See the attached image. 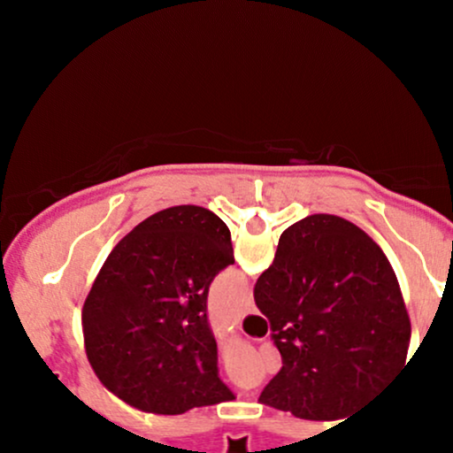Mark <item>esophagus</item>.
I'll use <instances>...</instances> for the list:
<instances>
[{
	"label": "esophagus",
	"instance_id": "1",
	"mask_svg": "<svg viewBox=\"0 0 453 453\" xmlns=\"http://www.w3.org/2000/svg\"><path fill=\"white\" fill-rule=\"evenodd\" d=\"M253 311H256V304H253L251 294H249L247 298H244V303H242V311H241V313H242V315H249V313H253Z\"/></svg>",
	"mask_w": 453,
	"mask_h": 453
}]
</instances>
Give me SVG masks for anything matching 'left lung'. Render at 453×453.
Instances as JSON below:
<instances>
[{
  "label": "left lung",
  "mask_w": 453,
  "mask_h": 453,
  "mask_svg": "<svg viewBox=\"0 0 453 453\" xmlns=\"http://www.w3.org/2000/svg\"><path fill=\"white\" fill-rule=\"evenodd\" d=\"M230 264V230L202 206L159 211L123 236L82 306L87 360L102 386L155 415L234 400L206 317L212 279Z\"/></svg>",
  "instance_id": "8db88e82"
}]
</instances>
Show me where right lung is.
I'll list each match as a JSON object with an SVG mask.
<instances>
[{"label": "right lung", "mask_w": 453, "mask_h": 453, "mask_svg": "<svg viewBox=\"0 0 453 453\" xmlns=\"http://www.w3.org/2000/svg\"><path fill=\"white\" fill-rule=\"evenodd\" d=\"M283 366L259 403L334 422L366 407L403 371L411 321L381 247L336 215H311L280 234L257 279Z\"/></svg>", "instance_id": "add662e5"}]
</instances>
